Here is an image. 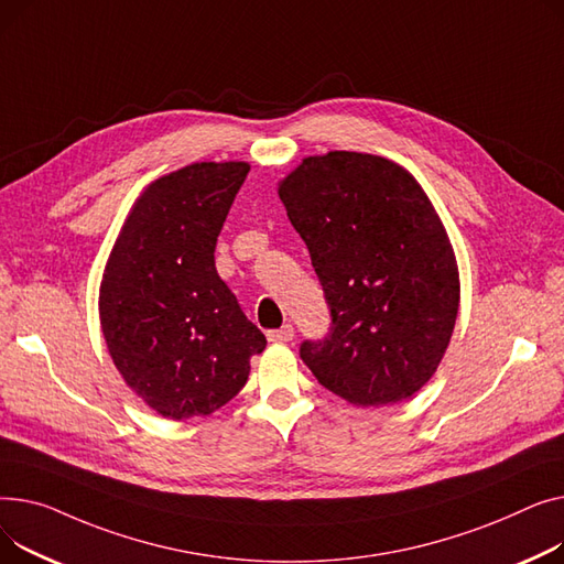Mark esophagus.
Instances as JSON below:
<instances>
[{
    "label": "esophagus",
    "instance_id": "34e87169",
    "mask_svg": "<svg viewBox=\"0 0 564 564\" xmlns=\"http://www.w3.org/2000/svg\"><path fill=\"white\" fill-rule=\"evenodd\" d=\"M293 337H295L293 325H289V323L282 325L280 329H269V333H267V339L273 341V344H289Z\"/></svg>",
    "mask_w": 564,
    "mask_h": 564
}]
</instances>
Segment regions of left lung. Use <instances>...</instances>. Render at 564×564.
Here are the masks:
<instances>
[{
  "label": "left lung",
  "mask_w": 564,
  "mask_h": 564,
  "mask_svg": "<svg viewBox=\"0 0 564 564\" xmlns=\"http://www.w3.org/2000/svg\"><path fill=\"white\" fill-rule=\"evenodd\" d=\"M278 195L333 314L329 335L301 346L303 361L357 408L408 401L435 376L459 307L455 252L430 197L395 161L346 150L305 156Z\"/></svg>",
  "instance_id": "1"
}]
</instances>
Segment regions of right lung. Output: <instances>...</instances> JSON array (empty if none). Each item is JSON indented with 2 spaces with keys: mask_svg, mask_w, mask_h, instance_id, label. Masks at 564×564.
I'll list each match as a JSON object with an SVG mask.
<instances>
[{
  "mask_svg": "<svg viewBox=\"0 0 564 564\" xmlns=\"http://www.w3.org/2000/svg\"><path fill=\"white\" fill-rule=\"evenodd\" d=\"M246 161H197L150 182L129 209L99 284V323L118 373L156 414L186 421L243 389L267 337L214 261Z\"/></svg>",
  "mask_w": 564,
  "mask_h": 564,
  "instance_id": "add662e5",
  "label": "right lung"
}]
</instances>
